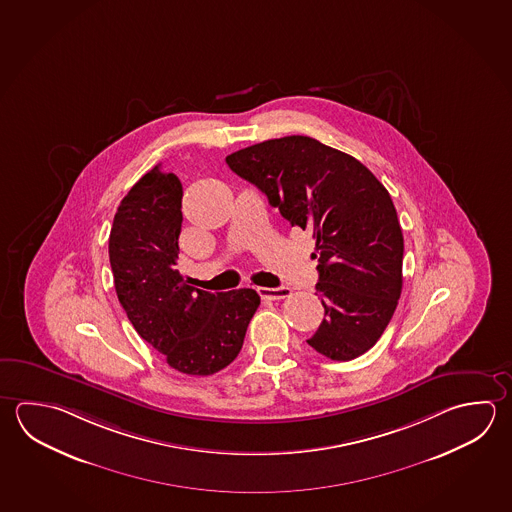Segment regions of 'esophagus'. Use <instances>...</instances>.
<instances>
[{
	"mask_svg": "<svg viewBox=\"0 0 512 512\" xmlns=\"http://www.w3.org/2000/svg\"><path fill=\"white\" fill-rule=\"evenodd\" d=\"M261 299H267V301H279V299L290 298L292 290L289 287H276V289H269V287H261L258 289Z\"/></svg>",
	"mask_w": 512,
	"mask_h": 512,
	"instance_id": "1",
	"label": "esophagus"
}]
</instances>
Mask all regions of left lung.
<instances>
[{
	"label": "left lung",
	"mask_w": 512,
	"mask_h": 512,
	"mask_svg": "<svg viewBox=\"0 0 512 512\" xmlns=\"http://www.w3.org/2000/svg\"><path fill=\"white\" fill-rule=\"evenodd\" d=\"M225 162L316 240L325 319L307 343L332 361L368 352L402 292L404 238L386 187L357 158L303 135L265 140Z\"/></svg>",
	"instance_id": "8db88e82"
}]
</instances>
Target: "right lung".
Instances as JSON below:
<instances>
[{
  "label": "right lung",
  "instance_id": "add662e5",
  "mask_svg": "<svg viewBox=\"0 0 512 512\" xmlns=\"http://www.w3.org/2000/svg\"><path fill=\"white\" fill-rule=\"evenodd\" d=\"M182 184L160 166L122 198L110 231L117 298L137 334L186 375H213L233 363L260 307L252 289L205 292L178 272Z\"/></svg>",
  "mask_w": 512,
  "mask_h": 512
}]
</instances>
